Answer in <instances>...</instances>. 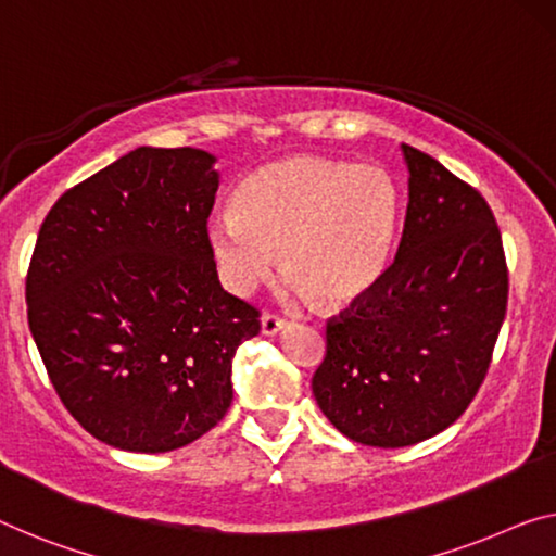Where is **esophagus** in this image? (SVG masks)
<instances>
[{
    "label": "esophagus",
    "mask_w": 556,
    "mask_h": 556,
    "mask_svg": "<svg viewBox=\"0 0 556 556\" xmlns=\"http://www.w3.org/2000/svg\"><path fill=\"white\" fill-rule=\"evenodd\" d=\"M288 328V320L280 318L278 313H266L261 318V330L263 336H278V332H283Z\"/></svg>",
    "instance_id": "34e87169"
}]
</instances>
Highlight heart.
I'll list each match as a JSON object with an SVG mask.
<instances>
[{"instance_id":"heart-1","label":"heart","mask_w":556,"mask_h":556,"mask_svg":"<svg viewBox=\"0 0 556 556\" xmlns=\"http://www.w3.org/2000/svg\"><path fill=\"white\" fill-rule=\"evenodd\" d=\"M233 206L206 228L226 286L249 293L283 253L298 293L326 307L361 303L382 283L403 226V195L386 168L307 153L255 170Z\"/></svg>"}]
</instances>
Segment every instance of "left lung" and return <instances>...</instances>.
Segmentation results:
<instances>
[{
	"mask_svg": "<svg viewBox=\"0 0 556 556\" xmlns=\"http://www.w3.org/2000/svg\"><path fill=\"white\" fill-rule=\"evenodd\" d=\"M407 216L382 283L328 320L313 375L323 415L353 442L407 447L438 434L480 390L507 313V263L472 186L403 143Z\"/></svg>",
	"mask_w": 556,
	"mask_h": 556,
	"instance_id": "8db88e82",
	"label": "left lung"
}]
</instances>
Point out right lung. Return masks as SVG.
I'll use <instances>...</instances> for the list:
<instances>
[{
	"mask_svg": "<svg viewBox=\"0 0 556 556\" xmlns=\"http://www.w3.org/2000/svg\"><path fill=\"white\" fill-rule=\"evenodd\" d=\"M216 156L139 147L66 191L27 273L34 343L84 430L129 452L178 450L233 400L236 350L261 313L218 283L206 224Z\"/></svg>",
	"mask_w": 556,
	"mask_h": 556,
	"instance_id": "obj_1",
	"label": "right lung"
}]
</instances>
